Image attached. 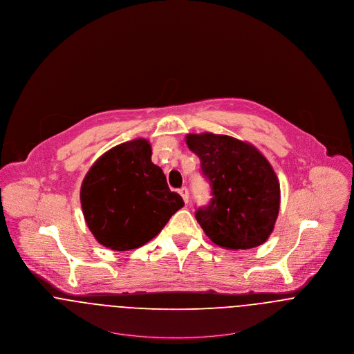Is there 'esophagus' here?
<instances>
[{
  "label": "esophagus",
  "mask_w": 354,
  "mask_h": 354,
  "mask_svg": "<svg viewBox=\"0 0 354 354\" xmlns=\"http://www.w3.org/2000/svg\"><path fill=\"white\" fill-rule=\"evenodd\" d=\"M179 194H180V196L183 198V201H185V203H187L188 202V189L186 187H182L179 189Z\"/></svg>",
  "instance_id": "1"
}]
</instances>
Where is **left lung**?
<instances>
[{
	"instance_id": "1",
	"label": "left lung",
	"mask_w": 354,
	"mask_h": 354,
	"mask_svg": "<svg viewBox=\"0 0 354 354\" xmlns=\"http://www.w3.org/2000/svg\"><path fill=\"white\" fill-rule=\"evenodd\" d=\"M188 148L201 159L211 201L195 218L208 238L230 250L268 241L279 212V182L268 159L246 142L211 132L189 133Z\"/></svg>"
}]
</instances>
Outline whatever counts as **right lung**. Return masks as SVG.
Segmentation results:
<instances>
[{"mask_svg": "<svg viewBox=\"0 0 354 354\" xmlns=\"http://www.w3.org/2000/svg\"><path fill=\"white\" fill-rule=\"evenodd\" d=\"M151 155L146 139L127 142L103 153L84 178L80 201L86 226L108 249L146 245L185 206Z\"/></svg>", "mask_w": 354, "mask_h": 354, "instance_id": "obj_1", "label": "right lung"}]
</instances>
